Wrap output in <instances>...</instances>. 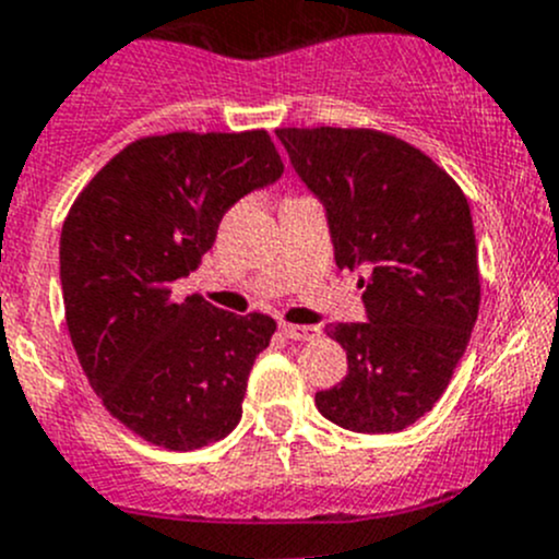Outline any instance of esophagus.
Masks as SVG:
<instances>
[{
	"mask_svg": "<svg viewBox=\"0 0 559 559\" xmlns=\"http://www.w3.org/2000/svg\"><path fill=\"white\" fill-rule=\"evenodd\" d=\"M281 333L292 341H313L319 335L317 328H308V324H281Z\"/></svg>",
	"mask_w": 559,
	"mask_h": 559,
	"instance_id": "esophagus-1",
	"label": "esophagus"
}]
</instances>
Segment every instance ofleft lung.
I'll return each mask as SVG.
<instances>
[{"label": "left lung", "instance_id": "obj_1", "mask_svg": "<svg viewBox=\"0 0 559 559\" xmlns=\"http://www.w3.org/2000/svg\"><path fill=\"white\" fill-rule=\"evenodd\" d=\"M328 218L335 264L367 278L366 322L330 324L346 377L317 409L360 435H393L445 393L480 306L478 246L462 188L379 130H275Z\"/></svg>", "mask_w": 559, "mask_h": 559}]
</instances>
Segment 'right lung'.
Here are the masks:
<instances>
[{"mask_svg": "<svg viewBox=\"0 0 559 559\" xmlns=\"http://www.w3.org/2000/svg\"><path fill=\"white\" fill-rule=\"evenodd\" d=\"M284 175L264 130L166 133L114 155L59 237L70 341L103 406L169 451L224 440L275 322L237 317L171 284L197 270L242 197Z\"/></svg>", "mask_w": 559, "mask_h": 559, "instance_id": "1", "label": "right lung"}]
</instances>
